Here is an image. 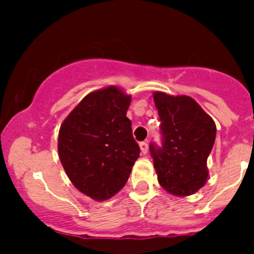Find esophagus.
<instances>
[{
	"instance_id": "esophagus-1",
	"label": "esophagus",
	"mask_w": 254,
	"mask_h": 254,
	"mask_svg": "<svg viewBox=\"0 0 254 254\" xmlns=\"http://www.w3.org/2000/svg\"><path fill=\"white\" fill-rule=\"evenodd\" d=\"M140 150H141V152L143 153V155H146V153H147V151H148L147 142H145V141L140 142Z\"/></svg>"
}]
</instances>
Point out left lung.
I'll return each instance as SVG.
<instances>
[{
    "mask_svg": "<svg viewBox=\"0 0 254 254\" xmlns=\"http://www.w3.org/2000/svg\"><path fill=\"white\" fill-rule=\"evenodd\" d=\"M162 143H150L161 186L175 195L198 191L207 179L206 160L216 136L210 115L188 96L153 93Z\"/></svg>",
    "mask_w": 254,
    "mask_h": 254,
    "instance_id": "left-lung-1",
    "label": "left lung"
}]
</instances>
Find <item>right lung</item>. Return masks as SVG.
<instances>
[{"instance_id": "obj_1", "label": "right lung", "mask_w": 254, "mask_h": 254, "mask_svg": "<svg viewBox=\"0 0 254 254\" xmlns=\"http://www.w3.org/2000/svg\"><path fill=\"white\" fill-rule=\"evenodd\" d=\"M131 97L118 87L87 94L59 131L60 161L73 186L94 200H107L129 179L140 147L127 117Z\"/></svg>"}]
</instances>
